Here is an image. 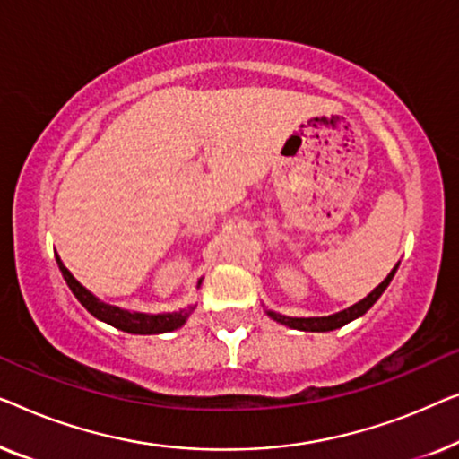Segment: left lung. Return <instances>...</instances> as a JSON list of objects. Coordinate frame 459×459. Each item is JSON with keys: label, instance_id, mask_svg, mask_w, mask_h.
Instances as JSON below:
<instances>
[{"label": "left lung", "instance_id": "left-lung-1", "mask_svg": "<svg viewBox=\"0 0 459 459\" xmlns=\"http://www.w3.org/2000/svg\"><path fill=\"white\" fill-rule=\"evenodd\" d=\"M397 266H399V264H397ZM397 266L391 270L389 276H386V279H385L383 282H380V285H378L377 289H374V291H372L370 295L364 297V299H361V301H358L356 306L347 307V309H343V312H339V314L322 316V318H287V316H281V314H274V312H268V316H273V318H274L276 322H281V325L297 328V331H309V333H328V331H334V328H341V326H345L347 322L359 318L361 314H366L368 309H370V307L374 306V303H377L378 297L385 293L386 287H389V282H391L393 276H395Z\"/></svg>", "mask_w": 459, "mask_h": 459}]
</instances>
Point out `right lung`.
Wrapping results in <instances>:
<instances>
[{"label": "right lung", "instance_id": "1", "mask_svg": "<svg viewBox=\"0 0 459 459\" xmlns=\"http://www.w3.org/2000/svg\"><path fill=\"white\" fill-rule=\"evenodd\" d=\"M56 262L62 270V276H64V281H66V285L70 287V291H73L76 299L85 306L87 312L93 314L98 320L108 322V325L118 328V331H125L131 334L170 333V331H174V328L185 325V320L189 318V312L193 309V307H189V309H180V312H172V314L152 316V314H133V312H126V309H120L116 306H108V303L100 301L93 293H89L87 289L68 273V268L64 266L62 260L57 255H56ZM197 285H202V281H199Z\"/></svg>", "mask_w": 459, "mask_h": 459}]
</instances>
